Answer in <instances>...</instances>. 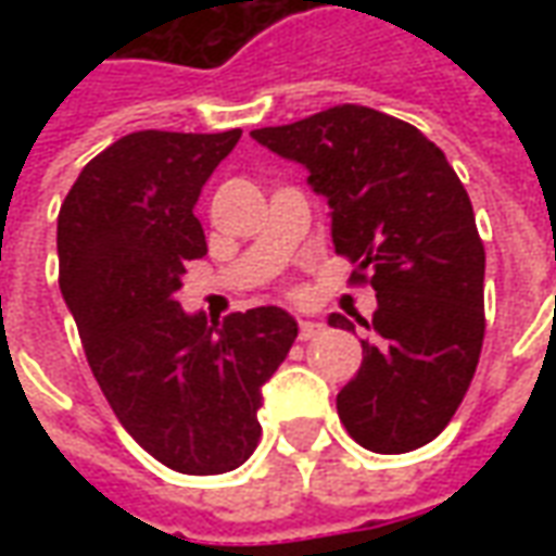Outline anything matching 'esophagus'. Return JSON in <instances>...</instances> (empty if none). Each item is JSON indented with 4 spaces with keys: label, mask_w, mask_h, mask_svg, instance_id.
<instances>
[{
    "label": "esophagus",
    "mask_w": 556,
    "mask_h": 556,
    "mask_svg": "<svg viewBox=\"0 0 556 556\" xmlns=\"http://www.w3.org/2000/svg\"><path fill=\"white\" fill-rule=\"evenodd\" d=\"M318 333H321V325H318V321H309V318H301V321H298V337H301V342L315 339Z\"/></svg>",
    "instance_id": "34e87169"
}]
</instances>
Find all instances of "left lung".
<instances>
[{"label": "left lung", "instance_id": "left-lung-1", "mask_svg": "<svg viewBox=\"0 0 556 556\" xmlns=\"http://www.w3.org/2000/svg\"><path fill=\"white\" fill-rule=\"evenodd\" d=\"M258 146L301 163L330 205V235L357 282L378 298L375 330L337 410L372 453L434 441L462 405L485 337V250L465 184L417 127L357 103L294 125L253 130ZM330 327L354 330L333 313Z\"/></svg>", "mask_w": 556, "mask_h": 556}]
</instances>
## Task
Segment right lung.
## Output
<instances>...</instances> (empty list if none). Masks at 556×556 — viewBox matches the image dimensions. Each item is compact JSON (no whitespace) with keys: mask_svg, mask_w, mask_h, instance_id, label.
I'll use <instances>...</instances> for the list:
<instances>
[{"mask_svg":"<svg viewBox=\"0 0 556 556\" xmlns=\"http://www.w3.org/2000/svg\"><path fill=\"white\" fill-rule=\"evenodd\" d=\"M241 130H137L86 163L59 211V289L103 396L160 465L190 477L241 467L262 426V387L298 321L279 306L207 325L175 301L207 253L193 207Z\"/></svg>","mask_w":556,"mask_h":556,"instance_id":"add662e5","label":"right lung"}]
</instances>
